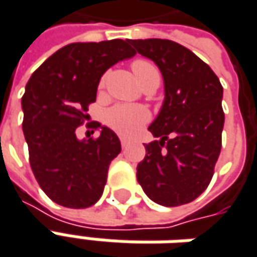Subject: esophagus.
<instances>
[{
	"instance_id": "34e87169",
	"label": "esophagus",
	"mask_w": 257,
	"mask_h": 257,
	"mask_svg": "<svg viewBox=\"0 0 257 257\" xmlns=\"http://www.w3.org/2000/svg\"><path fill=\"white\" fill-rule=\"evenodd\" d=\"M120 145H122V149H125L129 145V141H126L125 138H120Z\"/></svg>"
}]
</instances>
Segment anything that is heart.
<instances>
[{
    "label": "heart",
    "mask_w": 257,
    "mask_h": 257,
    "mask_svg": "<svg viewBox=\"0 0 257 257\" xmlns=\"http://www.w3.org/2000/svg\"><path fill=\"white\" fill-rule=\"evenodd\" d=\"M132 71L141 82L142 86H146L152 81H159L161 82V74L158 68L145 59H135L132 64ZM108 81V74H103L99 79V89H103ZM105 123L119 134L122 137L131 138L135 137L138 132L142 129L151 119L149 111L141 106V105H128V103H118L115 106L109 108L105 112Z\"/></svg>",
    "instance_id": "1"
}]
</instances>
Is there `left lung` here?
Instances as JSON below:
<instances>
[{
  "label": "left lung",
  "instance_id": "8db88e82",
  "mask_svg": "<svg viewBox=\"0 0 257 257\" xmlns=\"http://www.w3.org/2000/svg\"><path fill=\"white\" fill-rule=\"evenodd\" d=\"M159 67L165 102L149 126L158 138L138 164L139 185L158 205L195 200L212 181L222 148L223 88L216 74L190 49L169 40H129Z\"/></svg>",
  "mask_w": 257,
  "mask_h": 257
}]
</instances>
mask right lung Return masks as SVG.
Returning a JSON list of instances; mask_svg holds the SVG:
<instances>
[{"label":"right lung","mask_w":257,"mask_h":257,"mask_svg":"<svg viewBox=\"0 0 257 257\" xmlns=\"http://www.w3.org/2000/svg\"><path fill=\"white\" fill-rule=\"evenodd\" d=\"M137 52L129 41L75 42L58 49L30 78L23 96V131L30 165L41 189L55 203L92 206L102 196L112 159L120 152L106 126L98 138L79 141L75 131L96 101L103 72Z\"/></svg>","instance_id":"1"}]
</instances>
